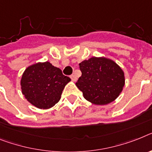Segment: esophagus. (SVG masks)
Instances as JSON below:
<instances>
[{
  "label": "esophagus",
  "instance_id": "obj_1",
  "mask_svg": "<svg viewBox=\"0 0 152 152\" xmlns=\"http://www.w3.org/2000/svg\"><path fill=\"white\" fill-rule=\"evenodd\" d=\"M70 78L72 79V80H73V81H76V76H75V74H72V75H71V76H70Z\"/></svg>",
  "mask_w": 152,
  "mask_h": 152
}]
</instances>
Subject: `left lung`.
<instances>
[{
    "label": "left lung",
    "instance_id": "obj_1",
    "mask_svg": "<svg viewBox=\"0 0 152 152\" xmlns=\"http://www.w3.org/2000/svg\"><path fill=\"white\" fill-rule=\"evenodd\" d=\"M82 76L76 86L84 98L96 105L113 102L124 86V74L117 63L104 57H92L79 64Z\"/></svg>",
    "mask_w": 152,
    "mask_h": 152
}]
</instances>
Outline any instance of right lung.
I'll use <instances>...</instances> for the list:
<instances>
[{"label":"right lung","mask_w":152,"mask_h":152,"mask_svg":"<svg viewBox=\"0 0 152 152\" xmlns=\"http://www.w3.org/2000/svg\"><path fill=\"white\" fill-rule=\"evenodd\" d=\"M70 78L50 62H39L25 69L21 77L23 95L40 109H48L57 104Z\"/></svg>","instance_id":"obj_1"}]
</instances>
